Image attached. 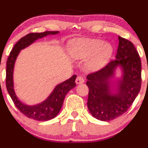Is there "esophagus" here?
<instances>
[{
  "label": "esophagus",
  "instance_id": "esophagus-1",
  "mask_svg": "<svg viewBox=\"0 0 148 148\" xmlns=\"http://www.w3.org/2000/svg\"><path fill=\"white\" fill-rule=\"evenodd\" d=\"M83 82H84V79L82 76H78L76 79V83L79 84H82Z\"/></svg>",
  "mask_w": 148,
  "mask_h": 148
}]
</instances>
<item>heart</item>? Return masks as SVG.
Masks as SVG:
<instances>
[{
  "mask_svg": "<svg viewBox=\"0 0 148 148\" xmlns=\"http://www.w3.org/2000/svg\"><path fill=\"white\" fill-rule=\"evenodd\" d=\"M69 53L74 59H85L89 58L87 67L97 70L109 60L112 53V47L108 43L97 38H80L71 41Z\"/></svg>",
  "mask_w": 148,
  "mask_h": 148,
  "instance_id": "obj_1",
  "label": "heart"
}]
</instances>
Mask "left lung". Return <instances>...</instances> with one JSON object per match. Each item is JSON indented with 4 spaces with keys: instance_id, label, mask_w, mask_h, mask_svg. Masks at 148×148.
<instances>
[{
    "instance_id": "1",
    "label": "left lung",
    "mask_w": 148,
    "mask_h": 148,
    "mask_svg": "<svg viewBox=\"0 0 148 148\" xmlns=\"http://www.w3.org/2000/svg\"><path fill=\"white\" fill-rule=\"evenodd\" d=\"M118 38L116 59L86 77L88 109L93 117L102 121L114 120L126 112L141 88L142 66L138 51L129 40ZM117 65L122 67L123 75L119 91L114 95L109 91L108 79Z\"/></svg>"
}]
</instances>
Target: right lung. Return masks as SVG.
<instances>
[{
	"label": "right lung",
	"mask_w": 148,
	"mask_h": 148,
	"mask_svg": "<svg viewBox=\"0 0 148 148\" xmlns=\"http://www.w3.org/2000/svg\"><path fill=\"white\" fill-rule=\"evenodd\" d=\"M59 31H46L42 33H30L25 36L22 37L13 46L10 52L6 62V77L5 84L8 94L11 97L16 107L19 111L28 118L38 121H47L54 118L60 111L63 104L66 95L69 91L75 87V79L77 76L74 75L66 81L59 84L55 87L50 96L44 102L34 106H27L23 104L18 99L13 90V71L15 61L20 50L29 46L34 41L38 38L49 34H56Z\"/></svg>",
	"instance_id": "obj_1"
}]
</instances>
